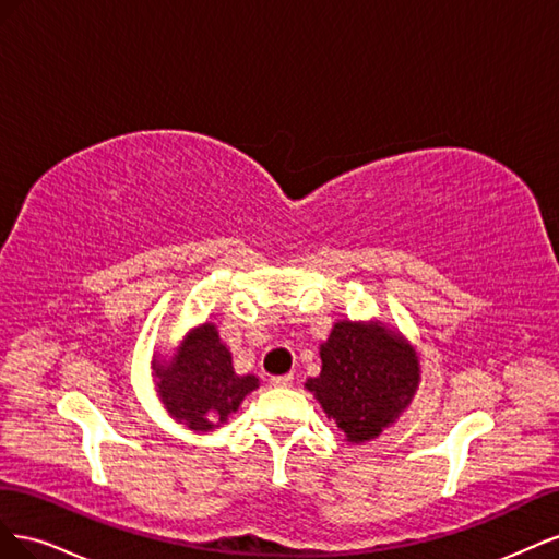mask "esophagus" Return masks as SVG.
Listing matches in <instances>:
<instances>
[{"label":"esophagus","instance_id":"1","mask_svg":"<svg viewBox=\"0 0 559 559\" xmlns=\"http://www.w3.org/2000/svg\"><path fill=\"white\" fill-rule=\"evenodd\" d=\"M270 382H273V386H292V384H294V376H292V373L277 376V378H273Z\"/></svg>","mask_w":559,"mask_h":559}]
</instances>
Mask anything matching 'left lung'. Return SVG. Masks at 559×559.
Segmentation results:
<instances>
[{
    "mask_svg": "<svg viewBox=\"0 0 559 559\" xmlns=\"http://www.w3.org/2000/svg\"><path fill=\"white\" fill-rule=\"evenodd\" d=\"M319 357L321 373L308 378L306 389L352 445L394 425L421 380L415 345L380 319L335 321Z\"/></svg>",
    "mask_w": 559,
    "mask_h": 559,
    "instance_id": "left-lung-1",
    "label": "left lung"
}]
</instances>
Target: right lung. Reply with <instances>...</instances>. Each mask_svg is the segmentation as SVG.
I'll return each instance as SVG.
<instances>
[{
	"mask_svg": "<svg viewBox=\"0 0 559 559\" xmlns=\"http://www.w3.org/2000/svg\"><path fill=\"white\" fill-rule=\"evenodd\" d=\"M151 378L167 415L198 433L228 425V417L261 384L257 376L235 373L230 349L214 321L193 326L173 354L154 352Z\"/></svg>",
	"mask_w": 559,
	"mask_h": 559,
	"instance_id": "1",
	"label": "right lung"
}]
</instances>
